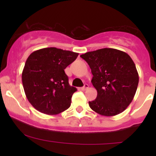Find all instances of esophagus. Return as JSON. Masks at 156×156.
I'll return each instance as SVG.
<instances>
[{
    "mask_svg": "<svg viewBox=\"0 0 156 156\" xmlns=\"http://www.w3.org/2000/svg\"><path fill=\"white\" fill-rule=\"evenodd\" d=\"M89 88V85H88V84H84V86H83V87H82V88H81V89H82V90H87V89H88Z\"/></svg>",
    "mask_w": 156,
    "mask_h": 156,
    "instance_id": "esophagus-1",
    "label": "esophagus"
}]
</instances>
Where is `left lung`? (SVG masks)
<instances>
[{
  "mask_svg": "<svg viewBox=\"0 0 156 156\" xmlns=\"http://www.w3.org/2000/svg\"><path fill=\"white\" fill-rule=\"evenodd\" d=\"M93 75L92 83L98 96L89 102L94 112L105 117L120 114L133 101L139 83V74L128 53L102 48L80 55Z\"/></svg>",
  "mask_w": 156,
  "mask_h": 156,
  "instance_id": "obj_1",
  "label": "left lung"
}]
</instances>
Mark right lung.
<instances>
[{
    "mask_svg": "<svg viewBox=\"0 0 156 156\" xmlns=\"http://www.w3.org/2000/svg\"><path fill=\"white\" fill-rule=\"evenodd\" d=\"M78 53L56 48L37 50L27 58L22 73L25 94L39 112L55 115L69 108L77 89L69 84L64 69Z\"/></svg>",
    "mask_w": 156,
    "mask_h": 156,
    "instance_id": "1",
    "label": "right lung"
}]
</instances>
